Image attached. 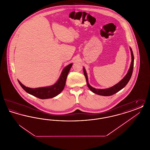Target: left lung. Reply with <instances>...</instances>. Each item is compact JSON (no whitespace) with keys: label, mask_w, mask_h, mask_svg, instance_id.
Masks as SVG:
<instances>
[{"label":"left lung","mask_w":150,"mask_h":150,"mask_svg":"<svg viewBox=\"0 0 150 150\" xmlns=\"http://www.w3.org/2000/svg\"><path fill=\"white\" fill-rule=\"evenodd\" d=\"M130 51H131L132 60V62H131V64H130L128 72L125 75V76L122 79L119 83H118L115 86H113L112 87H111L110 88L105 89H97L94 88L92 86H91L88 83V77H87V75H86V70H85L84 68L83 69V72H84V74L86 76L87 86H88V88H89V89L92 92L95 93V94L100 95V96H110L113 95L115 93L118 92L119 91H120L121 89H122L123 88H124L126 86V85L128 84L129 81L130 80V79L131 78V76H132V73H133V66H134V56H133V52H132V50L131 48H130Z\"/></svg>","instance_id":"left-lung-1"}]
</instances>
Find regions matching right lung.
I'll list each match as a JSON object with an SVG mask.
<instances>
[{
	"label": "right lung",
	"mask_w": 150,
	"mask_h": 150,
	"mask_svg": "<svg viewBox=\"0 0 150 150\" xmlns=\"http://www.w3.org/2000/svg\"><path fill=\"white\" fill-rule=\"evenodd\" d=\"M72 64H69L64 68L62 72V74L58 81L53 86L48 87L33 89L26 87L22 84L19 81H18L20 86H21L22 88L27 93H29L40 99L51 98L56 96L63 91L65 86L67 75L71 67Z\"/></svg>",
	"instance_id": "1"
}]
</instances>
